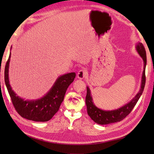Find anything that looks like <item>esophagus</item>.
I'll use <instances>...</instances> for the list:
<instances>
[{
  "mask_svg": "<svg viewBox=\"0 0 154 154\" xmlns=\"http://www.w3.org/2000/svg\"><path fill=\"white\" fill-rule=\"evenodd\" d=\"M87 71L86 69L83 68L81 70L78 71L77 73V78L79 79H83L87 76Z\"/></svg>",
  "mask_w": 154,
  "mask_h": 154,
  "instance_id": "obj_1",
  "label": "esophagus"
}]
</instances>
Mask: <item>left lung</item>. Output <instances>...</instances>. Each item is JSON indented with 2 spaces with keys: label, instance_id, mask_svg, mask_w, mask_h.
<instances>
[{
  "label": "left lung",
  "instance_id": "obj_1",
  "mask_svg": "<svg viewBox=\"0 0 154 154\" xmlns=\"http://www.w3.org/2000/svg\"><path fill=\"white\" fill-rule=\"evenodd\" d=\"M136 49L140 57L142 58L143 61V71L142 76L141 87L139 92L130 101L129 103L126 104L125 105L119 108V109L112 110H104L97 108L93 101V98L91 96V91L89 87H87V95L85 99V103L87 105V113L94 122L97 124L104 125V124H109L111 123H114L120 122L123 120L127 115L131 112L132 110L135 106L140 97H141L143 93V89L146 83V52L145 48L142 43L138 42L136 44Z\"/></svg>",
  "mask_w": 154,
  "mask_h": 154
}]
</instances>
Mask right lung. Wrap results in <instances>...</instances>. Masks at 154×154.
I'll use <instances>...</instances> for the list:
<instances>
[{
  "instance_id": "right-lung-1",
  "label": "right lung",
  "mask_w": 154,
  "mask_h": 154,
  "mask_svg": "<svg viewBox=\"0 0 154 154\" xmlns=\"http://www.w3.org/2000/svg\"><path fill=\"white\" fill-rule=\"evenodd\" d=\"M11 57V53H10L5 69V81L16 110L26 119L35 122L50 120L59 110L68 87L76 76L75 73L72 72L59 77L50 90L41 99L26 100L18 96L10 85L8 69Z\"/></svg>"
}]
</instances>
